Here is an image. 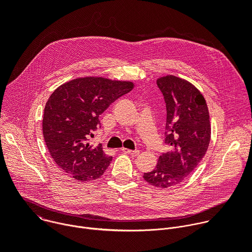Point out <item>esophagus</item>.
I'll list each match as a JSON object with an SVG mask.
<instances>
[{"mask_svg":"<svg viewBox=\"0 0 252 252\" xmlns=\"http://www.w3.org/2000/svg\"><path fill=\"white\" fill-rule=\"evenodd\" d=\"M122 151H123L124 153L127 154V155L132 156V157H136V156H138V154H139L138 151H131V150H127V149H125V148L122 149Z\"/></svg>","mask_w":252,"mask_h":252,"instance_id":"esophagus-1","label":"esophagus"}]
</instances>
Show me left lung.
Segmentation results:
<instances>
[{"label":"left lung","mask_w":252,"mask_h":252,"mask_svg":"<svg viewBox=\"0 0 252 252\" xmlns=\"http://www.w3.org/2000/svg\"><path fill=\"white\" fill-rule=\"evenodd\" d=\"M157 84L166 103L165 142L170 150L159 156L156 168L143 178L166 189L183 183L198 165L209 146L211 126L206 101L191 83L167 75Z\"/></svg>","instance_id":"8db88e82"}]
</instances>
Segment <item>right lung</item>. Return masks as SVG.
<instances>
[{
  "mask_svg": "<svg viewBox=\"0 0 252 252\" xmlns=\"http://www.w3.org/2000/svg\"><path fill=\"white\" fill-rule=\"evenodd\" d=\"M132 82L101 77L68 81L49 97L43 117V134L56 164L79 182L100 177L113 157L100 145H91L90 137L100 125L98 117L112 102L130 92Z\"/></svg>",
  "mask_w": 252,
  "mask_h": 252,
  "instance_id": "add662e5",
  "label": "right lung"
}]
</instances>
